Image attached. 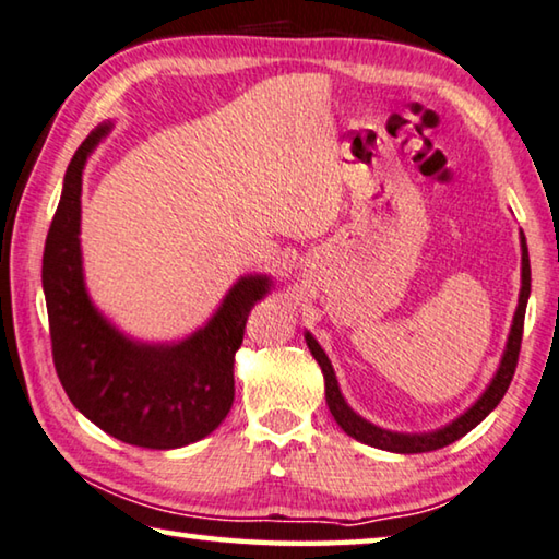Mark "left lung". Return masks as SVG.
<instances>
[{
    "label": "left lung",
    "mask_w": 559,
    "mask_h": 559,
    "mask_svg": "<svg viewBox=\"0 0 559 559\" xmlns=\"http://www.w3.org/2000/svg\"><path fill=\"white\" fill-rule=\"evenodd\" d=\"M520 247H523V287H520L518 309H515V317H512L506 354H502L496 377H492L486 393H483V396L475 401V404L468 411H465L463 416L451 420V424L443 426V428H438V431H431V433H393V431H386V428H379V426L369 424V420L361 418L359 414H354L349 404H346L344 396H342L340 383H336L329 356L324 354L322 346L317 344L312 334H309V332L305 334L309 352H312L317 364L322 366L324 389H326V406H329V411H332L336 424L344 428V433H349L352 438H356V441H361L366 445L381 448V451L428 453V451H438V448L459 441V438H463L465 433L473 431V428L478 426L480 420L486 418L490 411L500 404V399L506 396V391H508L510 381H512V373H515V366H518L520 342H523L525 307H527V297H530V254H527L525 235H520Z\"/></svg>",
    "instance_id": "1"
}]
</instances>
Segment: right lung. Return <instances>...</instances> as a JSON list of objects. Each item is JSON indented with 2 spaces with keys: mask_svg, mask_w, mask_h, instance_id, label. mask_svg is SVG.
I'll return each mask as SVG.
<instances>
[{
  "mask_svg": "<svg viewBox=\"0 0 559 559\" xmlns=\"http://www.w3.org/2000/svg\"><path fill=\"white\" fill-rule=\"evenodd\" d=\"M111 131L104 123L79 145L63 176L41 262L51 354L71 404L118 441L168 451L195 443L223 424L235 399V352L267 274H247L213 319L178 344L123 336L91 305L81 267V176L88 155Z\"/></svg>",
  "mask_w": 559,
  "mask_h": 559,
  "instance_id": "right-lung-1",
  "label": "right lung"
}]
</instances>
